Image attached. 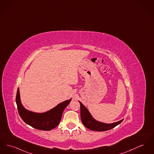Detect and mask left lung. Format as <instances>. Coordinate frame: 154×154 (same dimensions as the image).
<instances>
[{
  "mask_svg": "<svg viewBox=\"0 0 154 154\" xmlns=\"http://www.w3.org/2000/svg\"><path fill=\"white\" fill-rule=\"evenodd\" d=\"M79 102L80 103V116L82 123L85 127H86L87 128L91 130L97 131H107L118 126V125L121 123L123 120V119H122L118 122L110 124L98 122L92 118L88 110L82 102L80 101Z\"/></svg>",
  "mask_w": 154,
  "mask_h": 154,
  "instance_id": "obj_1",
  "label": "left lung"
}]
</instances>
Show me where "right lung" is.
Segmentation results:
<instances>
[{
	"instance_id": "1",
	"label": "right lung",
	"mask_w": 154,
	"mask_h": 154,
	"mask_svg": "<svg viewBox=\"0 0 154 154\" xmlns=\"http://www.w3.org/2000/svg\"><path fill=\"white\" fill-rule=\"evenodd\" d=\"M71 100L72 98L65 100L44 113H35L27 110L23 106L20 100L19 88L16 98L18 113L23 120L35 128L44 131L51 130L59 124L64 110Z\"/></svg>"
}]
</instances>
